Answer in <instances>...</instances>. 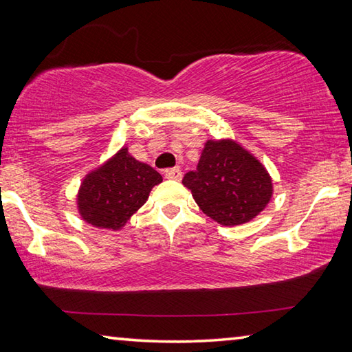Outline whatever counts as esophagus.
Returning a JSON list of instances; mask_svg holds the SVG:
<instances>
[{
	"mask_svg": "<svg viewBox=\"0 0 352 352\" xmlns=\"http://www.w3.org/2000/svg\"><path fill=\"white\" fill-rule=\"evenodd\" d=\"M164 177L168 180H182V170L178 168H172V169H166L164 170Z\"/></svg>",
	"mask_w": 352,
	"mask_h": 352,
	"instance_id": "34e87169",
	"label": "esophagus"
}]
</instances>
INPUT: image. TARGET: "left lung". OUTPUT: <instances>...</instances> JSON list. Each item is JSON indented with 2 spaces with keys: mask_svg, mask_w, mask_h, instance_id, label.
I'll return each mask as SVG.
<instances>
[{
  "mask_svg": "<svg viewBox=\"0 0 352 352\" xmlns=\"http://www.w3.org/2000/svg\"><path fill=\"white\" fill-rule=\"evenodd\" d=\"M183 184L208 217L225 226L247 223L272 199L269 172L236 141H206L197 169Z\"/></svg>",
  "mask_w": 352,
  "mask_h": 352,
  "instance_id": "left-lung-1",
  "label": "left lung"
}]
</instances>
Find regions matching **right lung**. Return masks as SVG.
I'll use <instances>...</instances> for the list:
<instances>
[{
	"instance_id": "add662e5",
	"label": "right lung",
	"mask_w": 352,
	"mask_h": 352,
	"mask_svg": "<svg viewBox=\"0 0 352 352\" xmlns=\"http://www.w3.org/2000/svg\"><path fill=\"white\" fill-rule=\"evenodd\" d=\"M163 177L140 163L122 147L104 166L85 177L77 195V206L85 222L98 228L119 230L146 204L155 184Z\"/></svg>"
}]
</instances>
